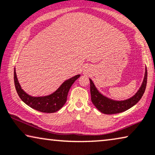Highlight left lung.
Here are the masks:
<instances>
[{"label":"left lung","mask_w":155,"mask_h":155,"mask_svg":"<svg viewBox=\"0 0 155 155\" xmlns=\"http://www.w3.org/2000/svg\"><path fill=\"white\" fill-rule=\"evenodd\" d=\"M147 69H145V74L143 82H142L141 87L140 88L138 91L132 98L125 101H121L111 100V99L103 96L95 87V85L91 80L89 79L91 101L96 106V108L104 114H116V113L124 112L135 106L141 99L142 96L145 93L146 86H147Z\"/></svg>","instance_id":"obj_1"}]
</instances>
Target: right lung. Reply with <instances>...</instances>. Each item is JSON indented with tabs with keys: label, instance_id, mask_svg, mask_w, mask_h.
Returning <instances> with one entry per match:
<instances>
[{
	"label": "right lung",
	"instance_id": "1",
	"mask_svg": "<svg viewBox=\"0 0 155 155\" xmlns=\"http://www.w3.org/2000/svg\"><path fill=\"white\" fill-rule=\"evenodd\" d=\"M80 76V74L76 75L71 79L67 80L61 84L60 87L56 91L49 96L43 97H32L26 94L22 89L19 82H18L15 69H14V82H15V89L18 96L25 104L31 108L40 111L42 113H55L63 107L67 102V95L69 91L76 81Z\"/></svg>",
	"mask_w": 155,
	"mask_h": 155
}]
</instances>
